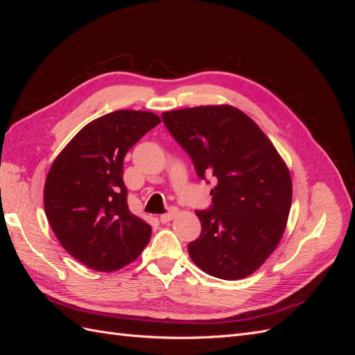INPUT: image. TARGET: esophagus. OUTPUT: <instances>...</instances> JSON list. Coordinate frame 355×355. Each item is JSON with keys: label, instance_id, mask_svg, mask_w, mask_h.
Returning <instances> with one entry per match:
<instances>
[{"label": "esophagus", "instance_id": "34e87169", "mask_svg": "<svg viewBox=\"0 0 355 355\" xmlns=\"http://www.w3.org/2000/svg\"><path fill=\"white\" fill-rule=\"evenodd\" d=\"M176 214H178V209L176 207H170L166 213L161 214L159 220H161V223H167V222H170L171 219H173Z\"/></svg>", "mask_w": 355, "mask_h": 355}]
</instances>
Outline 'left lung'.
I'll list each match as a JSON object with an SVG mask.
<instances>
[{
    "label": "left lung",
    "mask_w": 355,
    "mask_h": 355,
    "mask_svg": "<svg viewBox=\"0 0 355 355\" xmlns=\"http://www.w3.org/2000/svg\"><path fill=\"white\" fill-rule=\"evenodd\" d=\"M161 118L198 178L218 182L210 207L196 211L201 234L188 244L192 262L222 280L250 275L286 228L292 179L284 161L252 118L232 106H197Z\"/></svg>",
    "instance_id": "8db88e82"
}]
</instances>
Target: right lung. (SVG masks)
Returning a JSON list of instances; mask_svg holds the SVG:
<instances>
[{"label":"right lung","mask_w":355,"mask_h":355,"mask_svg":"<svg viewBox=\"0 0 355 355\" xmlns=\"http://www.w3.org/2000/svg\"><path fill=\"white\" fill-rule=\"evenodd\" d=\"M159 124L153 112L115 111L89 123L53 163L44 185L50 227L71 256L94 271L133 262L153 228L128 210L124 157Z\"/></svg>","instance_id":"obj_1"}]
</instances>
